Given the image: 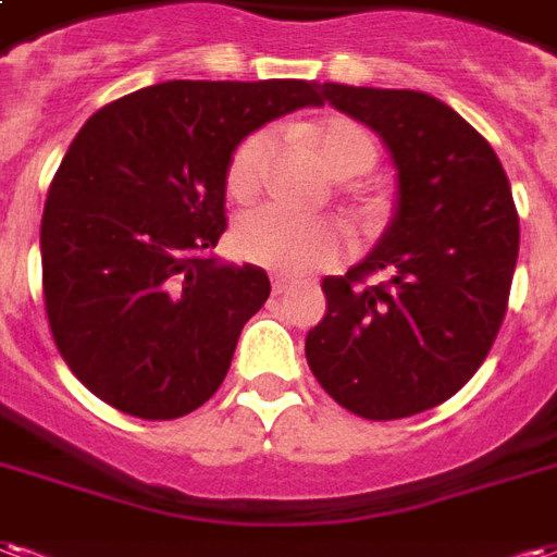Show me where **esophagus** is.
<instances>
[{
    "label": "esophagus",
    "mask_w": 557,
    "mask_h": 557,
    "mask_svg": "<svg viewBox=\"0 0 557 557\" xmlns=\"http://www.w3.org/2000/svg\"><path fill=\"white\" fill-rule=\"evenodd\" d=\"M289 286H292V280L271 277V289H274V295H283V292L289 289Z\"/></svg>",
    "instance_id": "34e87169"
}]
</instances>
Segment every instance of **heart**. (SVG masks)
I'll return each mask as SVG.
<instances>
[{
  "mask_svg": "<svg viewBox=\"0 0 557 557\" xmlns=\"http://www.w3.org/2000/svg\"><path fill=\"white\" fill-rule=\"evenodd\" d=\"M310 138L324 168L342 180L366 174L377 159V144H374L372 132L342 114L315 123L310 129ZM271 150H274V135L268 129L250 132L245 141H238L230 156V168H226L230 195L250 197L257 191ZM233 245H236L238 257L247 262L298 277V274L331 265L339 259L342 233L339 226L321 221V218L295 215L283 206H259L238 218Z\"/></svg>",
  "mask_w": 557,
  "mask_h": 557,
  "instance_id": "heart-1",
  "label": "heart"
}]
</instances>
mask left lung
<instances>
[{
	"instance_id": "left-lung-1",
	"label": "left lung",
	"mask_w": 557,
	"mask_h": 557,
	"mask_svg": "<svg viewBox=\"0 0 557 557\" xmlns=\"http://www.w3.org/2000/svg\"><path fill=\"white\" fill-rule=\"evenodd\" d=\"M321 97L377 132L398 185L377 245L321 283L327 312L307 333V362L345 410L405 419L451 398L493 348L520 218L493 147L446 102L336 82ZM374 270L391 280L362 287Z\"/></svg>"
}]
</instances>
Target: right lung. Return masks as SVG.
<instances>
[{
	"label": "right lung",
	"instance_id": "1",
	"mask_svg": "<svg viewBox=\"0 0 557 557\" xmlns=\"http://www.w3.org/2000/svg\"><path fill=\"white\" fill-rule=\"evenodd\" d=\"M315 82H159L79 129L40 221L44 298L61 357L138 419H176L224 383L247 319L271 295L257 265L209 253L226 230V168L250 132Z\"/></svg>",
	"mask_w": 557,
	"mask_h": 557
}]
</instances>
